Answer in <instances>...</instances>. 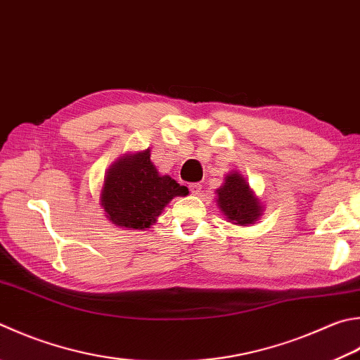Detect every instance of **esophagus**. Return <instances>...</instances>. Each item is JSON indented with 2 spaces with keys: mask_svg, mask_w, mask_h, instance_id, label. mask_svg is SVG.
I'll list each match as a JSON object with an SVG mask.
<instances>
[{
  "mask_svg": "<svg viewBox=\"0 0 360 360\" xmlns=\"http://www.w3.org/2000/svg\"><path fill=\"white\" fill-rule=\"evenodd\" d=\"M189 191H191L193 195H199L202 193V185L200 183H191L189 185Z\"/></svg>",
  "mask_w": 360,
  "mask_h": 360,
  "instance_id": "esophagus-1",
  "label": "esophagus"
}]
</instances>
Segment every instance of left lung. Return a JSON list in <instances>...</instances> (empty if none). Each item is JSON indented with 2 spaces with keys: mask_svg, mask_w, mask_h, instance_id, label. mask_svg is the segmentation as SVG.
<instances>
[{
  "mask_svg": "<svg viewBox=\"0 0 360 360\" xmlns=\"http://www.w3.org/2000/svg\"><path fill=\"white\" fill-rule=\"evenodd\" d=\"M216 203L230 224L246 227L262 218L264 205L238 171L229 172L216 189Z\"/></svg>",
  "mask_w": 360,
  "mask_h": 360,
  "instance_id": "obj_1",
  "label": "left lung"
}]
</instances>
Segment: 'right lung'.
<instances>
[{"mask_svg": "<svg viewBox=\"0 0 360 360\" xmlns=\"http://www.w3.org/2000/svg\"><path fill=\"white\" fill-rule=\"evenodd\" d=\"M186 186L161 175L150 160V148L127 152L112 162L100 189L103 216L124 230H146L157 222L166 205L177 195H186Z\"/></svg>", "mask_w": 360, "mask_h": 360, "instance_id": "right-lung-1", "label": "right lung"}]
</instances>
